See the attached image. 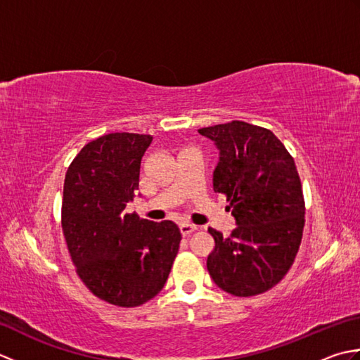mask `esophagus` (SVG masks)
<instances>
[{
    "mask_svg": "<svg viewBox=\"0 0 360 360\" xmlns=\"http://www.w3.org/2000/svg\"><path fill=\"white\" fill-rule=\"evenodd\" d=\"M179 231L182 233V236H187L190 233H193L195 231H198V226H195V224H181Z\"/></svg>",
    "mask_w": 360,
    "mask_h": 360,
    "instance_id": "obj_1",
    "label": "esophagus"
}]
</instances>
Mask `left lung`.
I'll list each match as a JSON object with an SVG mask.
<instances>
[{
    "label": "left lung",
    "mask_w": 360,
    "mask_h": 360,
    "mask_svg": "<svg viewBox=\"0 0 360 360\" xmlns=\"http://www.w3.org/2000/svg\"><path fill=\"white\" fill-rule=\"evenodd\" d=\"M198 131L219 148L213 190L236 219L229 238L209 227L210 277L235 297L263 294L288 274L302 243L304 198L294 158L271 129L243 120Z\"/></svg>",
    "instance_id": "1"
}]
</instances>
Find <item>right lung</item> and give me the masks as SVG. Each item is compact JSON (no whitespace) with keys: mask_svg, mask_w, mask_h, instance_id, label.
<instances>
[{"mask_svg":"<svg viewBox=\"0 0 360 360\" xmlns=\"http://www.w3.org/2000/svg\"><path fill=\"white\" fill-rule=\"evenodd\" d=\"M151 141L136 133L97 137L65 176L62 229L75 272L96 297L120 308L141 307L159 294L182 238L173 221L125 213Z\"/></svg>","mask_w":360,"mask_h":360,"instance_id":"add662e5","label":"right lung"}]
</instances>
